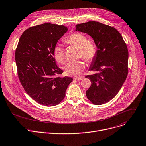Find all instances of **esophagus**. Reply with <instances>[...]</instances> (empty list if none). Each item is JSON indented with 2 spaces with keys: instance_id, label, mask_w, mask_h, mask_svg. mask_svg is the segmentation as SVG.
Instances as JSON below:
<instances>
[{
  "instance_id": "1",
  "label": "esophagus",
  "mask_w": 146,
  "mask_h": 146,
  "mask_svg": "<svg viewBox=\"0 0 146 146\" xmlns=\"http://www.w3.org/2000/svg\"><path fill=\"white\" fill-rule=\"evenodd\" d=\"M83 78H84V77H74V80H77V81H80V80H82Z\"/></svg>"
}]
</instances>
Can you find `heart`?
<instances>
[{"label":"heart","mask_w":146,"mask_h":146,"mask_svg":"<svg viewBox=\"0 0 146 146\" xmlns=\"http://www.w3.org/2000/svg\"><path fill=\"white\" fill-rule=\"evenodd\" d=\"M64 42L80 49V55L87 62H91L96 55V46L88 42L87 37L79 33H74L66 38ZM54 55L55 59L60 63L63 64L66 59L63 47L60 44H56L54 49ZM84 69V63L81 60L69 62L66 66L64 71L69 76L78 77L80 76Z\"/></svg>","instance_id":"obj_1"}]
</instances>
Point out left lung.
Instances as JSON below:
<instances>
[{
	"mask_svg": "<svg viewBox=\"0 0 146 146\" xmlns=\"http://www.w3.org/2000/svg\"><path fill=\"white\" fill-rule=\"evenodd\" d=\"M76 31L88 34L97 48L89 68L96 73L86 76L92 83L86 92L87 97L95 105L107 103L116 96L126 79L129 58L126 44L116 29L97 21L77 24Z\"/></svg>",
	"mask_w": 146,
	"mask_h": 146,
	"instance_id": "1",
	"label": "left lung"
}]
</instances>
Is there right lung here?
Masks as SVG:
<instances>
[{
  "label": "right lung",
  "mask_w": 146,
  "mask_h": 146,
  "mask_svg": "<svg viewBox=\"0 0 146 146\" xmlns=\"http://www.w3.org/2000/svg\"><path fill=\"white\" fill-rule=\"evenodd\" d=\"M64 25L46 23L31 27L20 38L15 59L20 82L34 101L47 107L59 104L72 77L59 76L63 73L56 65L54 49L68 31Z\"/></svg>",
  "instance_id": "right-lung-1"
}]
</instances>
